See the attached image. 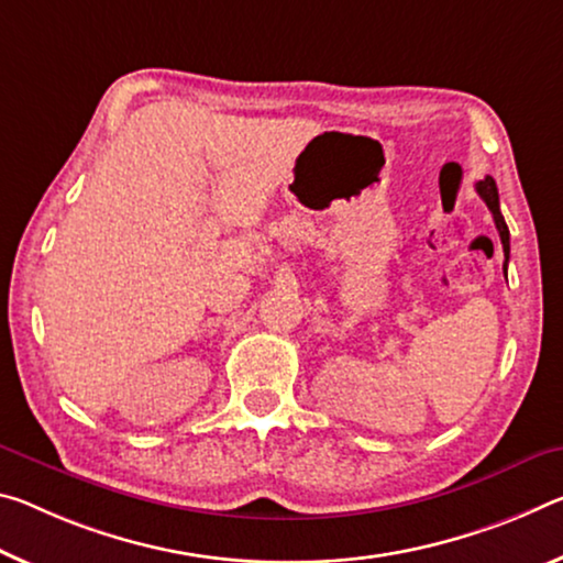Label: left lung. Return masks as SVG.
Masks as SVG:
<instances>
[{
  "mask_svg": "<svg viewBox=\"0 0 563 563\" xmlns=\"http://www.w3.org/2000/svg\"><path fill=\"white\" fill-rule=\"evenodd\" d=\"M476 192L481 195V200H484L486 205H488V210H490V216H494V222H496V230H498V235H501V245H504V255H506V263H508V225H506V220H504V216H501V208H498V187H496V180L490 175H486L484 180H478L476 183ZM504 271H506V265H504Z\"/></svg>",
  "mask_w": 563,
  "mask_h": 563,
  "instance_id": "left-lung-1",
  "label": "left lung"
}]
</instances>
